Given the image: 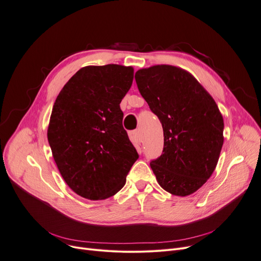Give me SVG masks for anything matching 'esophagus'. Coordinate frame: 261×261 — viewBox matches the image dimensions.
<instances>
[{
    "instance_id": "1",
    "label": "esophagus",
    "mask_w": 261,
    "mask_h": 261,
    "mask_svg": "<svg viewBox=\"0 0 261 261\" xmlns=\"http://www.w3.org/2000/svg\"><path fill=\"white\" fill-rule=\"evenodd\" d=\"M129 137H130L132 143L137 144V145H140L141 141H143V140H141V136H140V133H139L138 130L130 131V132H129Z\"/></svg>"
}]
</instances>
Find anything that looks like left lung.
Listing matches in <instances>:
<instances>
[{
	"instance_id": "left-lung-1",
	"label": "left lung",
	"mask_w": 261,
	"mask_h": 261,
	"mask_svg": "<svg viewBox=\"0 0 261 261\" xmlns=\"http://www.w3.org/2000/svg\"><path fill=\"white\" fill-rule=\"evenodd\" d=\"M135 80L163 129L162 154L150 163L158 184L174 196L194 194L216 170L224 144V120L216 101L178 66L140 68Z\"/></svg>"
}]
</instances>
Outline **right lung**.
<instances>
[{
    "mask_svg": "<svg viewBox=\"0 0 261 261\" xmlns=\"http://www.w3.org/2000/svg\"><path fill=\"white\" fill-rule=\"evenodd\" d=\"M133 75L132 66H84L54 103L48 127L53 158L65 183L82 198L114 196L138 158L120 107Z\"/></svg>",
    "mask_w": 261,
    "mask_h": 261,
    "instance_id": "obj_1",
    "label": "right lung"
}]
</instances>
